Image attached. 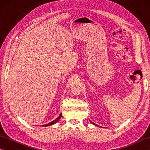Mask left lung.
Instances as JSON below:
<instances>
[{"label": "left lung", "instance_id": "obj_1", "mask_svg": "<svg viewBox=\"0 0 150 150\" xmlns=\"http://www.w3.org/2000/svg\"><path fill=\"white\" fill-rule=\"evenodd\" d=\"M91 123H92V124H93V122H91Z\"/></svg>", "mask_w": 150, "mask_h": 150}]
</instances>
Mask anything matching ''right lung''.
<instances>
[{
  "instance_id": "obj_1",
  "label": "right lung",
  "mask_w": 150,
  "mask_h": 150,
  "mask_svg": "<svg viewBox=\"0 0 150 150\" xmlns=\"http://www.w3.org/2000/svg\"><path fill=\"white\" fill-rule=\"evenodd\" d=\"M61 116H62V113H60V115H59L58 117H57L56 119H55L54 120H53L52 122H50V123H48V124H44V125H43L42 126H48L53 125V124L57 123V122H58V121H59V120L60 119V117H61Z\"/></svg>"
}]
</instances>
